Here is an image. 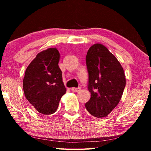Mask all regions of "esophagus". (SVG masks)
Here are the masks:
<instances>
[{
	"label": "esophagus",
	"instance_id": "obj_1",
	"mask_svg": "<svg viewBox=\"0 0 151 151\" xmlns=\"http://www.w3.org/2000/svg\"><path fill=\"white\" fill-rule=\"evenodd\" d=\"M80 89H81L80 88H75V87H73V88H71V90H72L73 92H75H75H78V91H80Z\"/></svg>",
	"mask_w": 151,
	"mask_h": 151
}]
</instances>
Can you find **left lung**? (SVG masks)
<instances>
[{"instance_id":"8db88e82","label":"left lung","mask_w":151,"mask_h":151,"mask_svg":"<svg viewBox=\"0 0 151 151\" xmlns=\"http://www.w3.org/2000/svg\"><path fill=\"white\" fill-rule=\"evenodd\" d=\"M86 63L91 95L85 107L94 116L106 117L121 101L126 85L124 70L117 58L100 43L89 48Z\"/></svg>"}]
</instances>
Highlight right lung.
<instances>
[{
  "instance_id": "obj_1",
  "label": "right lung",
  "mask_w": 151,
  "mask_h": 151,
  "mask_svg": "<svg viewBox=\"0 0 151 151\" xmlns=\"http://www.w3.org/2000/svg\"><path fill=\"white\" fill-rule=\"evenodd\" d=\"M60 53L49 48L38 53L29 64L23 78L24 96L31 105L43 114L55 113L66 89L58 66Z\"/></svg>"
}]
</instances>
